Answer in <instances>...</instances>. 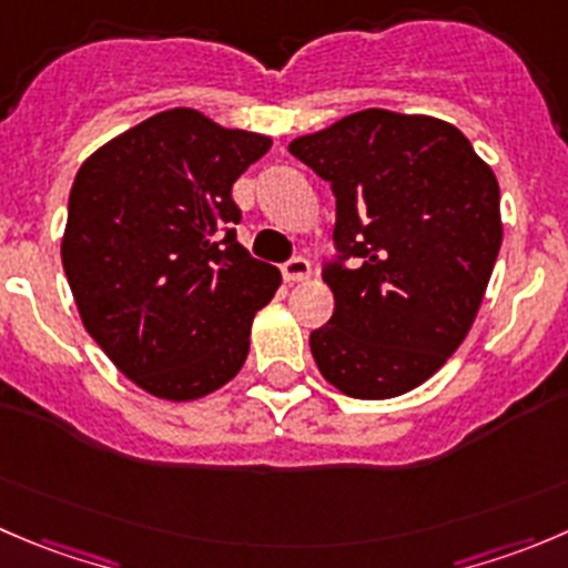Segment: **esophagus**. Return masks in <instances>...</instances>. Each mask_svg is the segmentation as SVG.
<instances>
[{"label":"esophagus","instance_id":"obj_1","mask_svg":"<svg viewBox=\"0 0 568 568\" xmlns=\"http://www.w3.org/2000/svg\"><path fill=\"white\" fill-rule=\"evenodd\" d=\"M283 277L285 283H305L311 277V263L305 257H294V261H288L283 266Z\"/></svg>","mask_w":568,"mask_h":568}]
</instances>
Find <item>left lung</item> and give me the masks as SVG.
<instances>
[{
	"instance_id": "left-lung-1",
	"label": "left lung",
	"mask_w": 568,
	"mask_h": 568,
	"mask_svg": "<svg viewBox=\"0 0 568 568\" xmlns=\"http://www.w3.org/2000/svg\"><path fill=\"white\" fill-rule=\"evenodd\" d=\"M288 152L335 196V311L311 333L329 385L390 399L430 379L464 344L499 246V183L449 121L368 108ZM352 260V267L343 261Z\"/></svg>"
}]
</instances>
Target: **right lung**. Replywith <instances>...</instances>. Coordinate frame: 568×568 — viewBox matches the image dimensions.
<instances>
[{
    "instance_id": "1",
    "label": "right lung",
    "mask_w": 568,
    "mask_h": 568,
    "mask_svg": "<svg viewBox=\"0 0 568 568\" xmlns=\"http://www.w3.org/2000/svg\"><path fill=\"white\" fill-rule=\"evenodd\" d=\"M272 138L174 108L99 146L69 194L60 257L82 324L146 394L191 402L235 377L280 272L235 241L233 183Z\"/></svg>"
}]
</instances>
